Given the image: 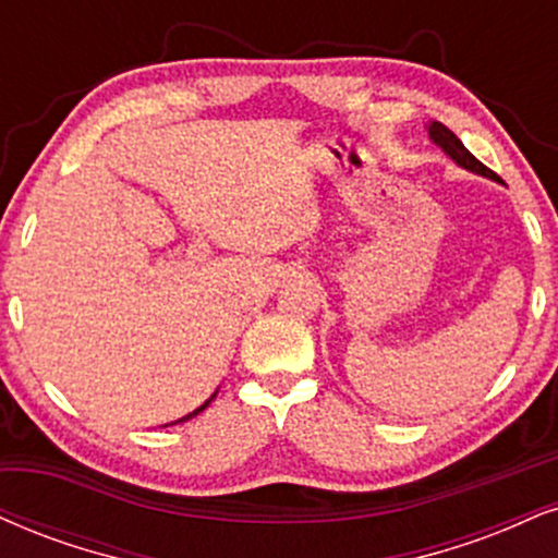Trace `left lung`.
I'll return each mask as SVG.
<instances>
[{
    "instance_id": "8db88e82",
    "label": "left lung",
    "mask_w": 558,
    "mask_h": 558,
    "mask_svg": "<svg viewBox=\"0 0 558 558\" xmlns=\"http://www.w3.org/2000/svg\"><path fill=\"white\" fill-rule=\"evenodd\" d=\"M428 137H432V143L439 145L441 150H445L447 156L454 160V163L462 166V169H468V171H473V173H481V177H486V179L499 181V177H496L492 169H486V166H483L481 160L475 158L473 153L460 143L458 134H454L452 130H447V126L441 124V122L428 124Z\"/></svg>"
}]
</instances>
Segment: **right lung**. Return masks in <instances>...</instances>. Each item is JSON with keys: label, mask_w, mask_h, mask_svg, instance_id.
Instances as JSON below:
<instances>
[{"label": "right lung", "mask_w": 558, "mask_h": 558, "mask_svg": "<svg viewBox=\"0 0 558 558\" xmlns=\"http://www.w3.org/2000/svg\"><path fill=\"white\" fill-rule=\"evenodd\" d=\"M213 398H215V395H213ZM213 398H210V400H205V402H203V405H199V408H197V411L186 413V415H184V418H179V421H171V424H166V426H173V424H184V421H190V418H194V415H197V413H203V411H205V408H207V405H210V402H213Z\"/></svg>", "instance_id": "add662e5"}]
</instances>
